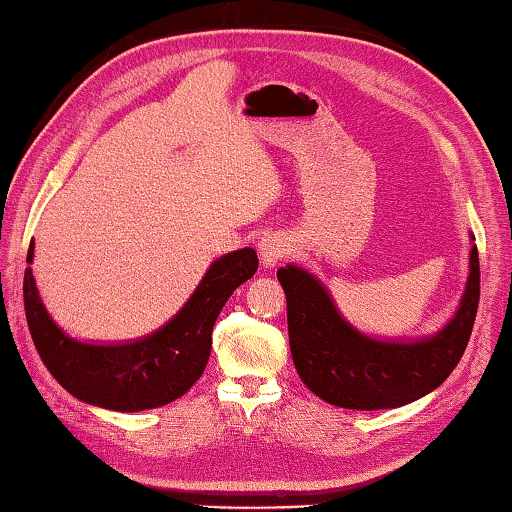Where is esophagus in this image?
<instances>
[{
    "label": "esophagus",
    "mask_w": 512,
    "mask_h": 512,
    "mask_svg": "<svg viewBox=\"0 0 512 512\" xmlns=\"http://www.w3.org/2000/svg\"><path fill=\"white\" fill-rule=\"evenodd\" d=\"M258 254H261V263L265 270H272L276 263L283 261L285 254H288V242L276 233H265V236L258 240Z\"/></svg>",
    "instance_id": "1"
}]
</instances>
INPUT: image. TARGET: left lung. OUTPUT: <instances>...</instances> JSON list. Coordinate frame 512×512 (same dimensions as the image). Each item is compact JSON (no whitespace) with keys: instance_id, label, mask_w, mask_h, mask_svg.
Wrapping results in <instances>:
<instances>
[{"instance_id":"8db88e82","label":"left lung","mask_w":512,"mask_h":512,"mask_svg":"<svg viewBox=\"0 0 512 512\" xmlns=\"http://www.w3.org/2000/svg\"><path fill=\"white\" fill-rule=\"evenodd\" d=\"M276 276L288 299L290 351L299 378L328 405L344 409H396L441 387L470 342L479 308L477 245L470 249V276L459 310L450 324L420 342H380L362 335L303 267H281Z\"/></svg>"}]
</instances>
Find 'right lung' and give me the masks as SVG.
Masks as SVG:
<instances>
[{
	"label": "right lung",
	"instance_id": "1",
	"mask_svg": "<svg viewBox=\"0 0 512 512\" xmlns=\"http://www.w3.org/2000/svg\"><path fill=\"white\" fill-rule=\"evenodd\" d=\"M33 261V242L26 263ZM251 247L231 251L206 270L193 297L157 333L130 344L101 346L71 339L42 306L31 267L24 272V310L44 366L71 396L112 411L164 407L193 387L211 355L220 310L256 274Z\"/></svg>",
	"mask_w": 512,
	"mask_h": 512
}]
</instances>
